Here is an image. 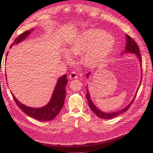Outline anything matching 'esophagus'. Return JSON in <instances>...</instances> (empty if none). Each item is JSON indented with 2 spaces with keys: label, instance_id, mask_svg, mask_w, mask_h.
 <instances>
[{
  "label": "esophagus",
  "instance_id": "obj_1",
  "mask_svg": "<svg viewBox=\"0 0 153 153\" xmlns=\"http://www.w3.org/2000/svg\"><path fill=\"white\" fill-rule=\"evenodd\" d=\"M77 74H76V72H72L69 75V78H70V79H76V78H77Z\"/></svg>",
  "mask_w": 153,
  "mask_h": 153
}]
</instances>
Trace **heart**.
Segmentation results:
<instances>
[{
    "mask_svg": "<svg viewBox=\"0 0 153 153\" xmlns=\"http://www.w3.org/2000/svg\"><path fill=\"white\" fill-rule=\"evenodd\" d=\"M115 44L114 38L106 32L98 28H90L78 35L69 46V52L74 56L83 54L85 66L96 68L107 60L114 49ZM62 57L66 62H72V57L66 51L62 52Z\"/></svg>",
    "mask_w": 153,
    "mask_h": 153,
    "instance_id": "heart-1",
    "label": "heart"
}]
</instances>
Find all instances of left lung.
<instances>
[{"label":"left lung","mask_w":153,"mask_h":153,"mask_svg":"<svg viewBox=\"0 0 153 153\" xmlns=\"http://www.w3.org/2000/svg\"><path fill=\"white\" fill-rule=\"evenodd\" d=\"M125 38H126V46H125V50L123 51L122 53H121V55L124 54V53L135 54L136 56L137 57V58H138V59L139 61V62H140V66H141V68H142V57H141V56H140V50H139L138 45H137L136 42L134 40H133L132 38H131V37H129L128 35H127V34L125 35ZM141 70H142V68H141ZM91 72L87 74L86 76H87V79H89V77H90V76H91ZM141 76H142V75H141ZM141 78H142V77H141ZM141 81H142V80L140 81L138 90L136 91V92L135 93V95L134 96V97H133V99L132 100L131 102L129 103L125 108L121 109V110L117 111L112 112H106L102 111L96 106L94 103H93V101L91 100V94H90V93H89V91H88V85H87V100H88L89 107L91 108V109L92 111V112L94 113V114L97 117H101V118H103V119H105V120H110V119H112V118H114V117H115L117 116H119L120 114H123V113H124L125 112H126L128 110V109L129 108V107H130L131 104L132 103L133 101L134 100V98L136 97V96L137 94V92H138V91L140 85L141 84Z\"/></svg>","instance_id":"1"}]
</instances>
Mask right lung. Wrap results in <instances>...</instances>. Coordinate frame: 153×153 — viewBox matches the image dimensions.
<instances>
[{
  "instance_id": "1",
  "label": "right lung",
  "mask_w": 153,
  "mask_h": 153,
  "mask_svg": "<svg viewBox=\"0 0 153 153\" xmlns=\"http://www.w3.org/2000/svg\"><path fill=\"white\" fill-rule=\"evenodd\" d=\"M33 30L34 28L26 31V32L23 33L19 35L15 39L14 42L11 44L10 48H11L13 45H17L19 43L25 40L29 36V35L32 33ZM7 55H8V52H7ZM66 77H67V76L65 74V75L58 78L56 85L54 87L52 97H51L48 103L45 105V106L41 107L36 108L26 106L25 104H23L19 101H18V100L13 94L12 92H11V93L12 94V96L14 100L15 101V103L17 105V106L26 114L32 117V118L41 121H51L53 120L57 116V115L59 113L64 105L65 99L66 97L65 87L66 84L68 83Z\"/></svg>"
}]
</instances>
